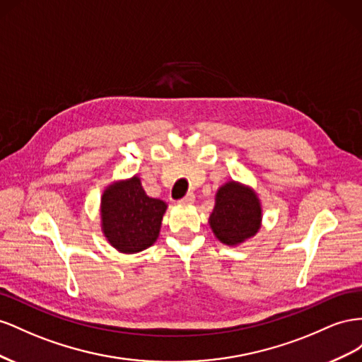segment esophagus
<instances>
[{
	"mask_svg": "<svg viewBox=\"0 0 362 362\" xmlns=\"http://www.w3.org/2000/svg\"><path fill=\"white\" fill-rule=\"evenodd\" d=\"M194 200H195V195L194 194H187V195H185V197H182L179 200V204H191V203H194Z\"/></svg>",
	"mask_w": 362,
	"mask_h": 362,
	"instance_id": "34e87169",
	"label": "esophagus"
}]
</instances>
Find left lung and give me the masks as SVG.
<instances>
[{
    "label": "left lung",
    "instance_id": "8db88e82",
    "mask_svg": "<svg viewBox=\"0 0 362 362\" xmlns=\"http://www.w3.org/2000/svg\"><path fill=\"white\" fill-rule=\"evenodd\" d=\"M261 218L262 209L256 194L240 183L227 182L216 192L209 224L221 243L236 245L256 235Z\"/></svg>",
    "mask_w": 362,
    "mask_h": 362
}]
</instances>
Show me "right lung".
Instances as JSON below:
<instances>
[{
  "label": "right lung",
  "mask_w": 362,
  "mask_h": 362,
  "mask_svg": "<svg viewBox=\"0 0 362 362\" xmlns=\"http://www.w3.org/2000/svg\"><path fill=\"white\" fill-rule=\"evenodd\" d=\"M167 203L151 199L139 177L113 183L101 197V229L121 253L146 250L158 240Z\"/></svg>",
  "instance_id": "add662e5"
}]
</instances>
